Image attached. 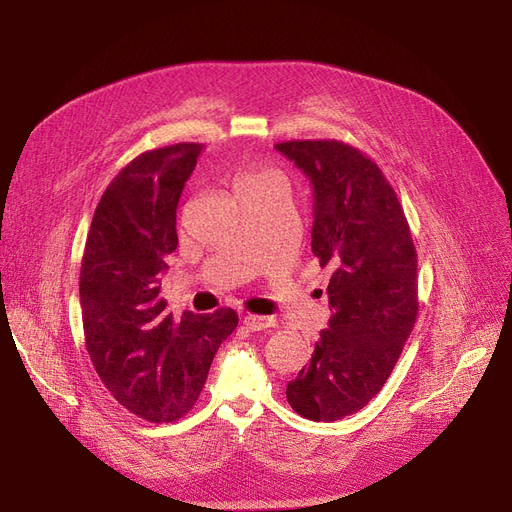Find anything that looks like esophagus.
Masks as SVG:
<instances>
[{
    "mask_svg": "<svg viewBox=\"0 0 512 512\" xmlns=\"http://www.w3.org/2000/svg\"><path fill=\"white\" fill-rule=\"evenodd\" d=\"M242 324H245L249 330L259 332V330H267V328H276V319L267 317V315H245L242 317Z\"/></svg>",
    "mask_w": 512,
    "mask_h": 512,
    "instance_id": "obj_1",
    "label": "esophagus"
}]
</instances>
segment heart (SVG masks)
Instances as JSON below:
<instances>
[{"instance_id":"b5f03b06","label":"heart","mask_w":512,"mask_h":512,"mask_svg":"<svg viewBox=\"0 0 512 512\" xmlns=\"http://www.w3.org/2000/svg\"><path fill=\"white\" fill-rule=\"evenodd\" d=\"M274 184H282V178H280V174H276L274 170H267V168H249L245 172H240L234 180V188L238 195L261 191V188L274 186Z\"/></svg>"}]
</instances>
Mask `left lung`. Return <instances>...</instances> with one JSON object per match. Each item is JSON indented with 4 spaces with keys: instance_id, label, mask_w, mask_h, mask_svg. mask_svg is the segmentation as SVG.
<instances>
[{
    "instance_id": "obj_1",
    "label": "left lung",
    "mask_w": 512,
    "mask_h": 512,
    "mask_svg": "<svg viewBox=\"0 0 512 512\" xmlns=\"http://www.w3.org/2000/svg\"><path fill=\"white\" fill-rule=\"evenodd\" d=\"M276 149L313 184L311 249L334 267L328 328L286 398L301 417L330 423L361 411L390 378L419 311L417 251L394 188L363 151L334 139Z\"/></svg>"
}]
</instances>
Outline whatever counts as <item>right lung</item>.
<instances>
[{
	"instance_id": "obj_1",
	"label": "right lung",
	"mask_w": 512,
	"mask_h": 512,
	"mask_svg": "<svg viewBox=\"0 0 512 512\" xmlns=\"http://www.w3.org/2000/svg\"><path fill=\"white\" fill-rule=\"evenodd\" d=\"M199 143L141 153L105 188L80 263L87 351L124 409L170 423L195 407L220 344L238 326L234 309L174 319L159 297L176 251V207Z\"/></svg>"
}]
</instances>
